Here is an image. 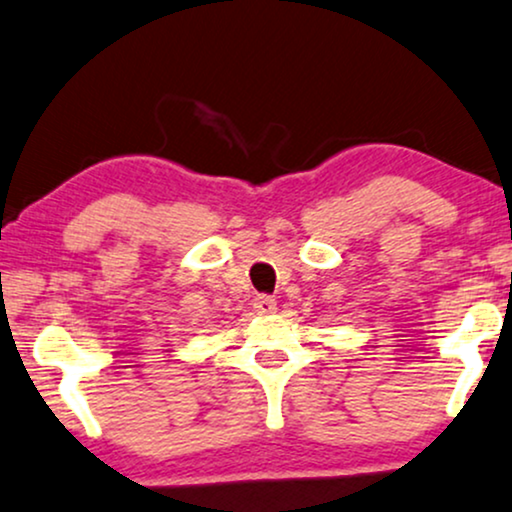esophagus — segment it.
Masks as SVG:
<instances>
[{
    "mask_svg": "<svg viewBox=\"0 0 512 512\" xmlns=\"http://www.w3.org/2000/svg\"><path fill=\"white\" fill-rule=\"evenodd\" d=\"M254 308H256L258 315H270V313L277 311V301L273 299V296H266V294L256 296Z\"/></svg>",
    "mask_w": 512,
    "mask_h": 512,
    "instance_id": "esophagus-1",
    "label": "esophagus"
}]
</instances>
